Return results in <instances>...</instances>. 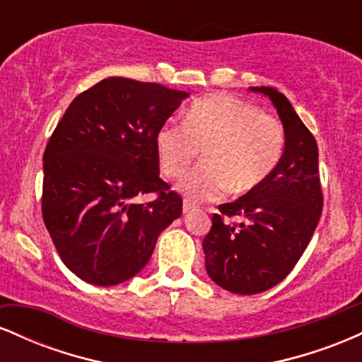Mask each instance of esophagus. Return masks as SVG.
<instances>
[{"label":"esophagus","instance_id":"1","mask_svg":"<svg viewBox=\"0 0 362 362\" xmlns=\"http://www.w3.org/2000/svg\"><path fill=\"white\" fill-rule=\"evenodd\" d=\"M194 207H195L194 202L189 201V199H185V201H184V207H182V209H184V213L187 214V213H190V211H192Z\"/></svg>","mask_w":362,"mask_h":362}]
</instances>
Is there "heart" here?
Wrapping results in <instances>:
<instances>
[{
  "instance_id": "obj_1",
  "label": "heart",
  "mask_w": 362,
  "mask_h": 362,
  "mask_svg": "<svg viewBox=\"0 0 362 362\" xmlns=\"http://www.w3.org/2000/svg\"><path fill=\"white\" fill-rule=\"evenodd\" d=\"M284 141V127L274 115L219 93L195 100L184 124H163L155 149L161 172L178 178L204 148V163L182 180L180 189L194 201H207L230 189L247 194L264 184L279 165Z\"/></svg>"
}]
</instances>
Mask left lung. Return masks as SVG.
<instances>
[{"mask_svg":"<svg viewBox=\"0 0 362 362\" xmlns=\"http://www.w3.org/2000/svg\"><path fill=\"white\" fill-rule=\"evenodd\" d=\"M252 90L272 100L284 126L286 148L264 184L218 207L202 242L209 277L236 294H257L279 284L308 247L323 207L313 134L276 88ZM226 217H242L243 223H228Z\"/></svg>","mask_w":362,"mask_h":362,"instance_id":"1","label":"left lung"}]
</instances>
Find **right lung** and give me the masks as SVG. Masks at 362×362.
Instances as JSON below:
<instances>
[{"label":"right lung","mask_w":362,"mask_h":362,"mask_svg":"<svg viewBox=\"0 0 362 362\" xmlns=\"http://www.w3.org/2000/svg\"><path fill=\"white\" fill-rule=\"evenodd\" d=\"M189 97L158 83L110 76L78 95L44 151L42 218L80 279L115 286L138 274L158 235L182 214L160 178L155 136ZM156 193L153 202L134 199Z\"/></svg>","instance_id":"right-lung-1"}]
</instances>
